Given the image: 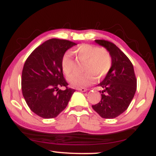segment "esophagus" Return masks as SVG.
<instances>
[{
	"label": "esophagus",
	"mask_w": 156,
	"mask_h": 156,
	"mask_svg": "<svg viewBox=\"0 0 156 156\" xmlns=\"http://www.w3.org/2000/svg\"><path fill=\"white\" fill-rule=\"evenodd\" d=\"M78 89V90H79V91H80V92H87V88H78L77 89Z\"/></svg>",
	"instance_id": "34e87169"
}]
</instances>
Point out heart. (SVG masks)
<instances>
[{"label": "heart", "instance_id": "1", "mask_svg": "<svg viewBox=\"0 0 156 156\" xmlns=\"http://www.w3.org/2000/svg\"><path fill=\"white\" fill-rule=\"evenodd\" d=\"M76 53L78 59L85 62L83 74H73L68 77V81L75 87H86L93 83L94 76L101 78L112 67V57L105 48H98L92 44H80ZM62 67L64 74L69 76L74 70L75 62L70 52H67L62 60Z\"/></svg>", "mask_w": 156, "mask_h": 156}]
</instances>
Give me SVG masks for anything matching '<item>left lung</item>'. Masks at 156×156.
Here are the masks:
<instances>
[{
	"mask_svg": "<svg viewBox=\"0 0 156 156\" xmlns=\"http://www.w3.org/2000/svg\"><path fill=\"white\" fill-rule=\"evenodd\" d=\"M112 57V67L98 86L103 88L101 101L92 108L105 119L120 115L129 106L136 90L137 80L133 66L129 58L114 43L104 39H96Z\"/></svg>",
	"mask_w": 156,
	"mask_h": 156,
	"instance_id": "8db88e82",
	"label": "left lung"
}]
</instances>
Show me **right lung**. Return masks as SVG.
<instances>
[{"label":"right lung","mask_w":156,"mask_h":156,"mask_svg":"<svg viewBox=\"0 0 156 156\" xmlns=\"http://www.w3.org/2000/svg\"><path fill=\"white\" fill-rule=\"evenodd\" d=\"M75 42L51 39L28 57L22 72V92L27 105L44 119L56 117L67 107L76 90L69 88L62 72V60ZM64 87V90H59Z\"/></svg>","instance_id":"right-lung-1"}]
</instances>
